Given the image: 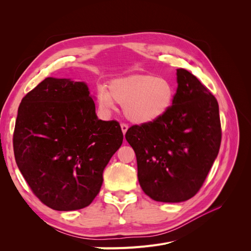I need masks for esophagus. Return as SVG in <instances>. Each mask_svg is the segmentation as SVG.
I'll list each match as a JSON object with an SVG mask.
<instances>
[{
  "label": "esophagus",
  "instance_id": "obj_1",
  "mask_svg": "<svg viewBox=\"0 0 251 251\" xmlns=\"http://www.w3.org/2000/svg\"><path fill=\"white\" fill-rule=\"evenodd\" d=\"M121 129H122L123 134H125V133L127 132V130H128V125L125 124V123H122V124H121Z\"/></svg>",
  "mask_w": 251,
  "mask_h": 251
}]
</instances>
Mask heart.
<instances>
[{"instance_id": "1", "label": "heart", "mask_w": 251, "mask_h": 251, "mask_svg": "<svg viewBox=\"0 0 251 251\" xmlns=\"http://www.w3.org/2000/svg\"><path fill=\"white\" fill-rule=\"evenodd\" d=\"M175 87L169 79L153 75H133L112 81L109 89L98 92L100 108L104 112L115 109L116 102L123 105L124 115L136 124L159 121L172 108Z\"/></svg>"}]
</instances>
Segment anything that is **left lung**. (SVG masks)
I'll return each mask as SVG.
<instances>
[{"label":"left lung","mask_w":251,"mask_h":251,"mask_svg":"<svg viewBox=\"0 0 251 251\" xmlns=\"http://www.w3.org/2000/svg\"><path fill=\"white\" fill-rule=\"evenodd\" d=\"M177 82L167 115L131 126L125 135L136 154L143 192L161 202L185 201L200 191L222 139L216 98L185 69H177Z\"/></svg>","instance_id":"1"}]
</instances>
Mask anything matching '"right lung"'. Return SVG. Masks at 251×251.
I'll return each mask as SVG.
<instances>
[{
  "label": "right lung",
  "mask_w": 251,
  "mask_h": 251,
  "mask_svg": "<svg viewBox=\"0 0 251 251\" xmlns=\"http://www.w3.org/2000/svg\"><path fill=\"white\" fill-rule=\"evenodd\" d=\"M122 141L120 124L98 119L84 82L52 77L22 99L13 134L16 164L30 189L64 212L95 200Z\"/></svg>",
  "instance_id": "right-lung-1"
}]
</instances>
